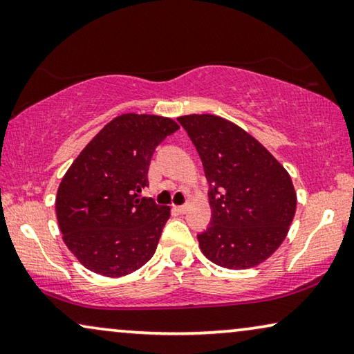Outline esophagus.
I'll list each match as a JSON object with an SVG mask.
<instances>
[{
	"instance_id": "34e87169",
	"label": "esophagus",
	"mask_w": 354,
	"mask_h": 354,
	"mask_svg": "<svg viewBox=\"0 0 354 354\" xmlns=\"http://www.w3.org/2000/svg\"><path fill=\"white\" fill-rule=\"evenodd\" d=\"M176 209L180 214H185L188 211V204H182V206H176Z\"/></svg>"
}]
</instances>
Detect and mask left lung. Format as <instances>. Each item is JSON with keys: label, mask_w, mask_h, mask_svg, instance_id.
Masks as SVG:
<instances>
[{"label": "left lung", "mask_w": 354, "mask_h": 354, "mask_svg": "<svg viewBox=\"0 0 354 354\" xmlns=\"http://www.w3.org/2000/svg\"><path fill=\"white\" fill-rule=\"evenodd\" d=\"M209 182L212 220L198 234L206 259L230 270L265 262L288 236L297 207L289 172L257 139L225 118H177Z\"/></svg>", "instance_id": "8db88e82"}]
</instances>
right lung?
Listing matches in <instances>:
<instances>
[{"mask_svg":"<svg viewBox=\"0 0 354 354\" xmlns=\"http://www.w3.org/2000/svg\"><path fill=\"white\" fill-rule=\"evenodd\" d=\"M177 129L165 116H116L65 172L55 214L66 248L88 270L120 278L153 257L171 207L140 193L153 151Z\"/></svg>","mask_w":354,"mask_h":354,"instance_id":"obj_1","label":"right lung"}]
</instances>
